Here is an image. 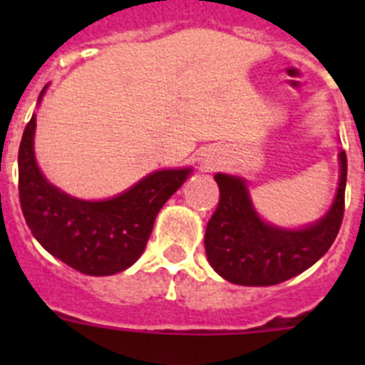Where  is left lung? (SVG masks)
Returning <instances> with one entry per match:
<instances>
[{"mask_svg": "<svg viewBox=\"0 0 365 365\" xmlns=\"http://www.w3.org/2000/svg\"><path fill=\"white\" fill-rule=\"evenodd\" d=\"M340 185L331 210L302 230H283L261 221L245 180L217 173L219 202L205 234L206 256L215 272L235 285L267 287L314 265L334 243L344 219L346 151H340Z\"/></svg>", "mask_w": 365, "mask_h": 365, "instance_id": "1", "label": "left lung"}]
</instances>
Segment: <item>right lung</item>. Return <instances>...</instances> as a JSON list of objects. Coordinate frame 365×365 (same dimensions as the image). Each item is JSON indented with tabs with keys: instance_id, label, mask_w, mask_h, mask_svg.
<instances>
[{
	"instance_id": "right-lung-1",
	"label": "right lung",
	"mask_w": 365,
	"mask_h": 365,
	"mask_svg": "<svg viewBox=\"0 0 365 365\" xmlns=\"http://www.w3.org/2000/svg\"><path fill=\"white\" fill-rule=\"evenodd\" d=\"M34 128L32 115L18 151L19 205L32 235L47 252L87 276H111L133 265L146 248L155 217L190 170H160L117 197L80 201L54 188L38 170Z\"/></svg>"
}]
</instances>
